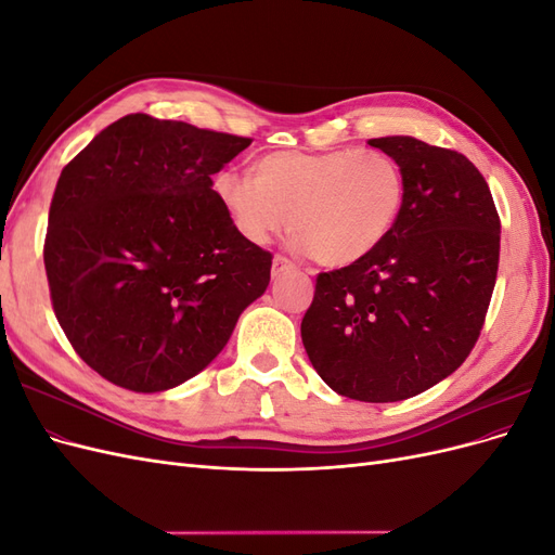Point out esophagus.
I'll return each mask as SVG.
<instances>
[{
  "mask_svg": "<svg viewBox=\"0 0 555 555\" xmlns=\"http://www.w3.org/2000/svg\"><path fill=\"white\" fill-rule=\"evenodd\" d=\"M289 268H294V263L287 257H282V255L273 257V275H280L282 271H289Z\"/></svg>",
  "mask_w": 555,
  "mask_h": 555,
  "instance_id": "obj_1",
  "label": "esophagus"
}]
</instances>
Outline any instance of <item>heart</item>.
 <instances>
[{"instance_id":"b5f03b06","label":"heart","mask_w":555,"mask_h":555,"mask_svg":"<svg viewBox=\"0 0 555 555\" xmlns=\"http://www.w3.org/2000/svg\"><path fill=\"white\" fill-rule=\"evenodd\" d=\"M215 194L247 241L268 243L292 222L300 251L324 266H349L391 233L405 178L379 150H280L257 159L251 178L217 173Z\"/></svg>"}]
</instances>
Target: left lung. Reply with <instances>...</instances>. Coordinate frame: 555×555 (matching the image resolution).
Here are the masks:
<instances>
[{
    "instance_id": "1",
    "label": "left lung",
    "mask_w": 555,
    "mask_h": 555,
    "mask_svg": "<svg viewBox=\"0 0 555 555\" xmlns=\"http://www.w3.org/2000/svg\"><path fill=\"white\" fill-rule=\"evenodd\" d=\"M367 143L398 162L405 201L373 255L317 275L300 338L335 393L396 402L442 382L473 351L495 287L500 217L483 176L456 150L412 137Z\"/></svg>"
}]
</instances>
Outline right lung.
<instances>
[{
  "instance_id": "add662e5",
  "label": "right lung",
  "mask_w": 555,
  "mask_h": 555,
  "mask_svg": "<svg viewBox=\"0 0 555 555\" xmlns=\"http://www.w3.org/2000/svg\"><path fill=\"white\" fill-rule=\"evenodd\" d=\"M251 143L131 113L64 166L43 263L57 322L104 379L157 393L198 375L271 282L212 176Z\"/></svg>"
}]
</instances>
